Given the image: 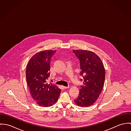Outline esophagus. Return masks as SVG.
Instances as JSON below:
<instances>
[{
  "instance_id": "34e87169",
  "label": "esophagus",
  "mask_w": 131,
  "mask_h": 131,
  "mask_svg": "<svg viewBox=\"0 0 131 131\" xmlns=\"http://www.w3.org/2000/svg\"><path fill=\"white\" fill-rule=\"evenodd\" d=\"M62 87H63V88H64V89H68V88H69V87L68 86V87H66V86H62Z\"/></svg>"
}]
</instances>
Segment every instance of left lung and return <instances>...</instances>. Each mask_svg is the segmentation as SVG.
<instances>
[{"mask_svg": "<svg viewBox=\"0 0 131 131\" xmlns=\"http://www.w3.org/2000/svg\"><path fill=\"white\" fill-rule=\"evenodd\" d=\"M73 51L80 60V75L84 81L79 95L74 102L79 106H90L97 100L102 90L105 69L100 57L93 52L82 49Z\"/></svg>", "mask_w": 131, "mask_h": 131, "instance_id": "obj_1", "label": "left lung"}]
</instances>
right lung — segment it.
<instances>
[{
    "label": "right lung",
    "mask_w": 131,
    "mask_h": 131,
    "mask_svg": "<svg viewBox=\"0 0 131 131\" xmlns=\"http://www.w3.org/2000/svg\"><path fill=\"white\" fill-rule=\"evenodd\" d=\"M56 52L51 50L38 52L31 58L27 66L26 80L30 93L41 106L54 104L61 92L57 86L47 81L50 75V60Z\"/></svg>",
    "instance_id": "add662e5"
}]
</instances>
